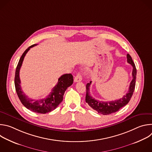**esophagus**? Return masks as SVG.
<instances>
[{
  "label": "esophagus",
  "instance_id": "1",
  "mask_svg": "<svg viewBox=\"0 0 152 152\" xmlns=\"http://www.w3.org/2000/svg\"><path fill=\"white\" fill-rule=\"evenodd\" d=\"M82 80V76H81V74L80 73H78L77 74V75L75 76V79H74V81L75 82H80Z\"/></svg>",
  "mask_w": 152,
  "mask_h": 152
}]
</instances>
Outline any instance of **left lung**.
<instances>
[{"instance_id": "8db88e82", "label": "left lung", "mask_w": 152, "mask_h": 152, "mask_svg": "<svg viewBox=\"0 0 152 152\" xmlns=\"http://www.w3.org/2000/svg\"><path fill=\"white\" fill-rule=\"evenodd\" d=\"M127 61L133 67L132 70V80L130 83L129 91L126 95L122 98L115 100L114 101L110 102H102L99 101L93 98L90 93V87L91 83V81L88 83L86 85V97L85 101L91 107L93 110H96L98 113L103 115H109L112 113H114L120 110L121 107L126 105L131 100L134 91L135 90V83H136V76H137V69L135 65L129 54L127 55Z\"/></svg>"}]
</instances>
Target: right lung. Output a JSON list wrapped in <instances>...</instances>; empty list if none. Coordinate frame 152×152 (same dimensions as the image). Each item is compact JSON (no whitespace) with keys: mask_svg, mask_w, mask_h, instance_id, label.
<instances>
[{"mask_svg":"<svg viewBox=\"0 0 152 152\" xmlns=\"http://www.w3.org/2000/svg\"><path fill=\"white\" fill-rule=\"evenodd\" d=\"M37 45L35 44L31 46L21 55L15 70L14 83L17 96L21 103L27 109L34 113L46 114L54 110L62 101L65 91L73 83V77L70 73L62 75L58 79V83L52 89L50 93L46 98L38 100L29 98L21 90L19 72L26 54L31 48Z\"/></svg>","mask_w":152,"mask_h":152,"instance_id":"1","label":"right lung"}]
</instances>
